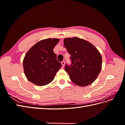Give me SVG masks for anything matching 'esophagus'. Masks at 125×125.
<instances>
[{
  "instance_id": "1",
  "label": "esophagus",
  "mask_w": 125,
  "mask_h": 125,
  "mask_svg": "<svg viewBox=\"0 0 125 125\" xmlns=\"http://www.w3.org/2000/svg\"><path fill=\"white\" fill-rule=\"evenodd\" d=\"M65 61H62V67H64V66H65Z\"/></svg>"
}]
</instances>
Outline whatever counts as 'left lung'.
<instances>
[{"label":"left lung","instance_id":"obj_1","mask_svg":"<svg viewBox=\"0 0 125 125\" xmlns=\"http://www.w3.org/2000/svg\"><path fill=\"white\" fill-rule=\"evenodd\" d=\"M63 44L71 55V64L65 66L70 80L80 86L91 84L102 69V56L99 51L89 42L77 37L65 39Z\"/></svg>","mask_w":125,"mask_h":125}]
</instances>
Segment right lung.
I'll return each instance as SVG.
<instances>
[{
  "label": "right lung",
  "instance_id": "1",
  "mask_svg": "<svg viewBox=\"0 0 125 125\" xmlns=\"http://www.w3.org/2000/svg\"><path fill=\"white\" fill-rule=\"evenodd\" d=\"M58 39H47L36 43L26 54L23 65L28 80L39 86L50 83L62 67L53 49Z\"/></svg>",
  "mask_w": 125,
  "mask_h": 125
}]
</instances>
